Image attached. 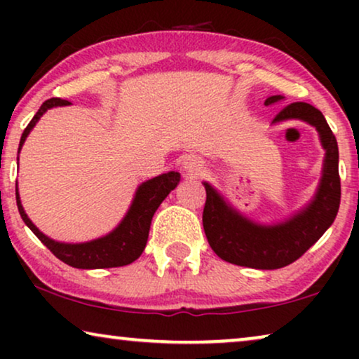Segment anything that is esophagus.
Wrapping results in <instances>:
<instances>
[{
	"label": "esophagus",
	"instance_id": "obj_1",
	"mask_svg": "<svg viewBox=\"0 0 359 359\" xmlns=\"http://www.w3.org/2000/svg\"><path fill=\"white\" fill-rule=\"evenodd\" d=\"M203 170H204L203 160L198 158V156H194V155L184 156L183 171L186 175H188V176H198V175L203 173Z\"/></svg>",
	"mask_w": 359,
	"mask_h": 359
}]
</instances>
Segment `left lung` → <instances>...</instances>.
Masks as SVG:
<instances>
[{"instance_id":"left-lung-1","label":"left lung","mask_w":359,"mask_h":359,"mask_svg":"<svg viewBox=\"0 0 359 359\" xmlns=\"http://www.w3.org/2000/svg\"><path fill=\"white\" fill-rule=\"evenodd\" d=\"M281 96H271L264 104H273ZM302 119L320 134L327 150L320 188L311 204L291 220L274 227H262L235 212L212 186L204 183L205 204L203 225L215 255L232 264L257 269H278L302 257L333 224L340 208L341 184L338 175V145L325 117L307 102H291L274 117V122Z\"/></svg>"}]
</instances>
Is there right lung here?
Instances as JSON below:
<instances>
[{"label":"right lung","mask_w":359,"mask_h":359,"mask_svg":"<svg viewBox=\"0 0 359 359\" xmlns=\"http://www.w3.org/2000/svg\"><path fill=\"white\" fill-rule=\"evenodd\" d=\"M70 102L60 97H50L41 106V109L36 112L32 121L29 122L26 129H24L21 135V142H19V150L26 140L29 132L36 126V122L41 119V116L47 109L53 106H67ZM18 150V154H19ZM180 183V173L170 171V173L160 175L154 180L145 181L144 184L137 189L134 203H132L129 212L124 217V220L119 224L114 232H111L106 237L91 240L86 243H60L55 240L48 238L34 225L29 217L24 212L21 201H19V194L16 189V203L19 214L24 220V224L32 230L34 235L55 255L58 259L63 263L70 264L73 268L81 269H100V268H116V266H126L135 262L144 252L147 238H149V230L151 224V217H154L155 210L158 205L163 203V199L170 194L171 189L176 188Z\"/></svg>","instance_id":"obj_1"}]
</instances>
